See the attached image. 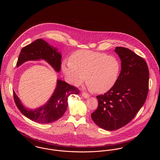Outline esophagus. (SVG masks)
<instances>
[{
    "mask_svg": "<svg viewBox=\"0 0 160 160\" xmlns=\"http://www.w3.org/2000/svg\"><path fill=\"white\" fill-rule=\"evenodd\" d=\"M82 95V97H83L84 98H88L90 97V95L86 93H83Z\"/></svg>",
    "mask_w": 160,
    "mask_h": 160,
    "instance_id": "34e87169",
    "label": "esophagus"
}]
</instances>
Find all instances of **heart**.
<instances>
[{
	"mask_svg": "<svg viewBox=\"0 0 160 160\" xmlns=\"http://www.w3.org/2000/svg\"><path fill=\"white\" fill-rule=\"evenodd\" d=\"M62 69L69 82L78 85L85 81L91 89L103 93L116 82L121 71L119 60L112 56L90 50H79L64 61Z\"/></svg>",
	"mask_w": 160,
	"mask_h": 160,
	"instance_id": "1",
	"label": "heart"
}]
</instances>
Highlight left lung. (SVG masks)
<instances>
[{"instance_id":"1","label":"left lung","mask_w":160,"mask_h":160,"mask_svg":"<svg viewBox=\"0 0 160 160\" xmlns=\"http://www.w3.org/2000/svg\"><path fill=\"white\" fill-rule=\"evenodd\" d=\"M121 70L113 86L98 95V106L91 114L101 128L113 131L128 123L143 106L149 90V72L146 61L128 48L116 47Z\"/></svg>"}]
</instances>
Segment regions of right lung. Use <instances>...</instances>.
Segmentation results:
<instances>
[{
  "mask_svg": "<svg viewBox=\"0 0 160 160\" xmlns=\"http://www.w3.org/2000/svg\"><path fill=\"white\" fill-rule=\"evenodd\" d=\"M62 55L58 49L48 44L42 39H38L22 49L17 62L18 67L26 61L43 59L56 72L61 68ZM79 90L61 80H58L53 95L44 105L35 110L24 107L13 91L15 104L22 114L39 123H50L59 119L68 107V97L71 94H78Z\"/></svg>",
  "mask_w": 160,
  "mask_h": 160,
  "instance_id": "obj_1",
  "label": "right lung"
}]
</instances>
